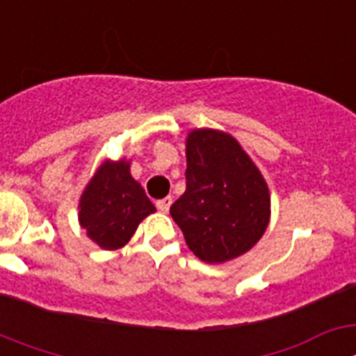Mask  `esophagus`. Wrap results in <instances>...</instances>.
Listing matches in <instances>:
<instances>
[{
  "label": "esophagus",
  "instance_id": "1",
  "mask_svg": "<svg viewBox=\"0 0 356 356\" xmlns=\"http://www.w3.org/2000/svg\"><path fill=\"white\" fill-rule=\"evenodd\" d=\"M171 203H172V197L171 196L163 197V200L156 201V209H159L160 212H169V207H171Z\"/></svg>",
  "mask_w": 356,
  "mask_h": 356
}]
</instances>
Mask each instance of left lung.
Returning <instances> with one entry per match:
<instances>
[{"instance_id": "obj_1", "label": "left lung", "mask_w": 356, "mask_h": 356, "mask_svg": "<svg viewBox=\"0 0 356 356\" xmlns=\"http://www.w3.org/2000/svg\"><path fill=\"white\" fill-rule=\"evenodd\" d=\"M187 188L171 205L188 250L207 264L248 253L266 234L271 196L266 178L234 135L196 128L185 139Z\"/></svg>"}]
</instances>
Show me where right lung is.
<instances>
[{"instance_id": "1", "label": "right lung", "mask_w": 356, "mask_h": 356, "mask_svg": "<svg viewBox=\"0 0 356 356\" xmlns=\"http://www.w3.org/2000/svg\"><path fill=\"white\" fill-rule=\"evenodd\" d=\"M155 205L130 172V160H103L78 203V221L87 237L106 251L128 244Z\"/></svg>"}]
</instances>
